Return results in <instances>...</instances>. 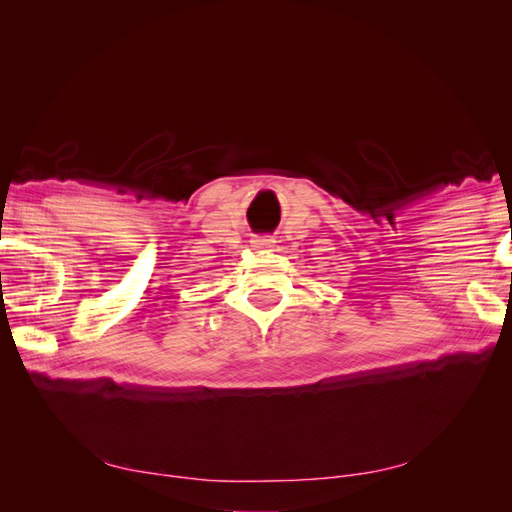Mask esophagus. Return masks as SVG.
Returning a JSON list of instances; mask_svg holds the SVG:
<instances>
[{"label": "esophagus", "instance_id": "obj_1", "mask_svg": "<svg viewBox=\"0 0 512 512\" xmlns=\"http://www.w3.org/2000/svg\"><path fill=\"white\" fill-rule=\"evenodd\" d=\"M254 243H256V247H265L267 250V247H271L275 243V239L273 237H258Z\"/></svg>", "mask_w": 512, "mask_h": 512}]
</instances>
